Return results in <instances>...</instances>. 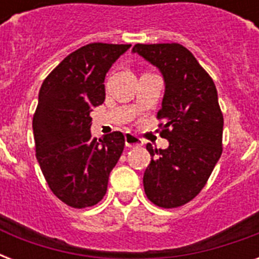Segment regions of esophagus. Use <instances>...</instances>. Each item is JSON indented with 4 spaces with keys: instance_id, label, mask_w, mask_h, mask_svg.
Masks as SVG:
<instances>
[{
    "instance_id": "34e87169",
    "label": "esophagus",
    "mask_w": 259,
    "mask_h": 259,
    "mask_svg": "<svg viewBox=\"0 0 259 259\" xmlns=\"http://www.w3.org/2000/svg\"><path fill=\"white\" fill-rule=\"evenodd\" d=\"M125 145L127 148H133V146H141L144 145V141L141 138H138L137 136H134L132 133L125 134Z\"/></svg>"
}]
</instances>
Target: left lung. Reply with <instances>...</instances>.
I'll return each instance as SVG.
<instances>
[{
	"instance_id": "1",
	"label": "left lung",
	"mask_w": 259,
	"mask_h": 259,
	"mask_svg": "<svg viewBox=\"0 0 259 259\" xmlns=\"http://www.w3.org/2000/svg\"><path fill=\"white\" fill-rule=\"evenodd\" d=\"M132 52L157 67L165 84L157 118L164 121L161 137L169 146L146 145L152 160L144 189L158 207H180L200 192L221 158L223 115L217 87L180 44H136Z\"/></svg>"
}]
</instances>
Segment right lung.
Returning <instances> with one entry per match:
<instances>
[{
    "label": "right lung",
    "mask_w": 259,
    "mask_h": 259,
    "mask_svg": "<svg viewBox=\"0 0 259 259\" xmlns=\"http://www.w3.org/2000/svg\"><path fill=\"white\" fill-rule=\"evenodd\" d=\"M130 44L93 42L70 54L42 82L33 115L36 158L56 196L74 208L91 207L107 191L121 157V132L97 140L90 113L105 102V76Z\"/></svg>",
    "instance_id": "add662e5"
}]
</instances>
